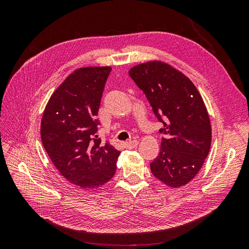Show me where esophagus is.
<instances>
[{
	"instance_id": "34e87169",
	"label": "esophagus",
	"mask_w": 249,
	"mask_h": 249,
	"mask_svg": "<svg viewBox=\"0 0 249 249\" xmlns=\"http://www.w3.org/2000/svg\"><path fill=\"white\" fill-rule=\"evenodd\" d=\"M136 145H138V141L137 140H129V141L124 142V146L126 148H133V147H135Z\"/></svg>"
}]
</instances>
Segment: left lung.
<instances>
[{
    "label": "left lung",
    "mask_w": 249,
    "mask_h": 249,
    "mask_svg": "<svg viewBox=\"0 0 249 249\" xmlns=\"http://www.w3.org/2000/svg\"><path fill=\"white\" fill-rule=\"evenodd\" d=\"M130 77L145 94L163 124L160 153L150 163L153 175L177 188L197 175L211 146V124L201 96L184 73L160 61L134 66Z\"/></svg>",
    "instance_id": "left-lung-1"
}]
</instances>
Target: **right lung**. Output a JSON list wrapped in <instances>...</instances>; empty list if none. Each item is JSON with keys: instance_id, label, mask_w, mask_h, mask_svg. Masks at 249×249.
<instances>
[{"instance_id": "obj_1", "label": "right lung", "mask_w": 249, "mask_h": 249, "mask_svg": "<svg viewBox=\"0 0 249 249\" xmlns=\"http://www.w3.org/2000/svg\"><path fill=\"white\" fill-rule=\"evenodd\" d=\"M111 71L109 66L74 71L52 94L41 119V141L52 162L84 191L113 178L120 155L96 135L101 124L96 116Z\"/></svg>"}]
</instances>
